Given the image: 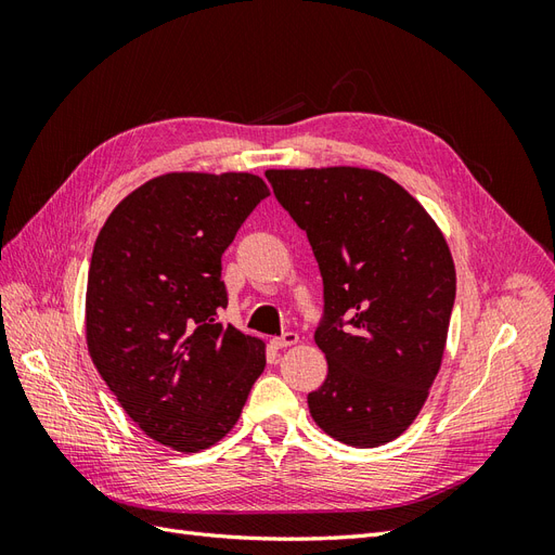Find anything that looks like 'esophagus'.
<instances>
[{"mask_svg":"<svg viewBox=\"0 0 555 555\" xmlns=\"http://www.w3.org/2000/svg\"><path fill=\"white\" fill-rule=\"evenodd\" d=\"M296 343H298V333H294V331L282 333L280 338H273V340H271V345H273L275 349H287V347H292V345H296Z\"/></svg>","mask_w":555,"mask_h":555,"instance_id":"obj_1","label":"esophagus"}]
</instances>
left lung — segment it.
Returning a JSON list of instances; mask_svg holds the SVG:
<instances>
[{
  "label": "left lung",
  "instance_id": "obj_1",
  "mask_svg": "<svg viewBox=\"0 0 555 555\" xmlns=\"http://www.w3.org/2000/svg\"><path fill=\"white\" fill-rule=\"evenodd\" d=\"M266 178L308 233L324 280L314 343L328 375L308 393L314 424L349 447L391 442L422 412L442 365L456 298L444 233L373 169H268Z\"/></svg>",
  "mask_w": 555,
  "mask_h": 555
}]
</instances>
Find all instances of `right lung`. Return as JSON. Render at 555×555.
Returning <instances> with one entry per match:
<instances>
[{
  "label": "right lung",
  "instance_id": "obj_1",
  "mask_svg": "<svg viewBox=\"0 0 555 555\" xmlns=\"http://www.w3.org/2000/svg\"><path fill=\"white\" fill-rule=\"evenodd\" d=\"M268 188L251 173H164L113 208L94 243L92 363L147 438L182 453L236 426L266 345L220 324L222 255Z\"/></svg>",
  "mask_w": 555,
  "mask_h": 555
}]
</instances>
